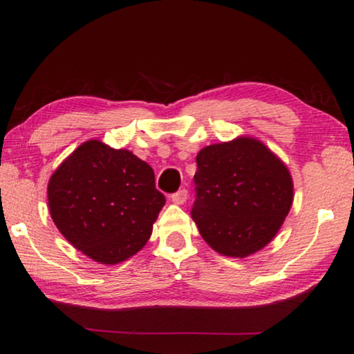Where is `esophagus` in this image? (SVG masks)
I'll return each mask as SVG.
<instances>
[{
	"label": "esophagus",
	"instance_id": "34e87169",
	"mask_svg": "<svg viewBox=\"0 0 354 354\" xmlns=\"http://www.w3.org/2000/svg\"><path fill=\"white\" fill-rule=\"evenodd\" d=\"M187 198H188V192H187V189H178L177 193H174V194L171 196L172 203H174V204H178V205L185 204V201H187Z\"/></svg>",
	"mask_w": 354,
	"mask_h": 354
}]
</instances>
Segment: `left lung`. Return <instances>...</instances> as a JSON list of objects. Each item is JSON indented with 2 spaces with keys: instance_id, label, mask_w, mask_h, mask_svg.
Masks as SVG:
<instances>
[{
  "instance_id": "left-lung-1",
  "label": "left lung",
  "mask_w": 354,
  "mask_h": 354,
  "mask_svg": "<svg viewBox=\"0 0 354 354\" xmlns=\"http://www.w3.org/2000/svg\"><path fill=\"white\" fill-rule=\"evenodd\" d=\"M192 216L201 236L225 257L264 248L292 204V178L279 156L253 138L204 147L196 156Z\"/></svg>"
}]
</instances>
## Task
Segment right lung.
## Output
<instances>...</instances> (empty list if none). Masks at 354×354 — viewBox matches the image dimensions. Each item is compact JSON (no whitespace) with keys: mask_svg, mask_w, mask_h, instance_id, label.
Listing matches in <instances>:
<instances>
[{"mask_svg":"<svg viewBox=\"0 0 354 354\" xmlns=\"http://www.w3.org/2000/svg\"><path fill=\"white\" fill-rule=\"evenodd\" d=\"M47 198L58 231L101 264L138 253L166 203L145 161L96 139L79 145L58 166Z\"/></svg>","mask_w":354,"mask_h":354,"instance_id":"obj_1","label":"right lung"}]
</instances>
